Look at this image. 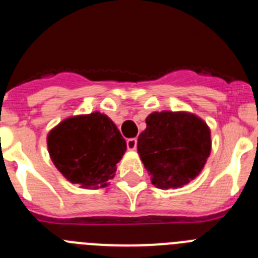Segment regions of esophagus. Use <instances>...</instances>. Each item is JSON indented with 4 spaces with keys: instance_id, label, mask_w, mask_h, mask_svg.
<instances>
[{
    "instance_id": "obj_1",
    "label": "esophagus",
    "mask_w": 258,
    "mask_h": 258,
    "mask_svg": "<svg viewBox=\"0 0 258 258\" xmlns=\"http://www.w3.org/2000/svg\"><path fill=\"white\" fill-rule=\"evenodd\" d=\"M126 147L127 150H131V151H134L137 149V140L136 138H129L126 141Z\"/></svg>"
}]
</instances>
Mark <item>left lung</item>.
<instances>
[{"mask_svg": "<svg viewBox=\"0 0 258 258\" xmlns=\"http://www.w3.org/2000/svg\"><path fill=\"white\" fill-rule=\"evenodd\" d=\"M137 150L159 188H178L197 178L211 154V131L190 112L161 111L146 118Z\"/></svg>", "mask_w": 258, "mask_h": 258, "instance_id": "1", "label": "left lung"}]
</instances>
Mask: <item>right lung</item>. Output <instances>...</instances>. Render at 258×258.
Returning <instances> with one entry per match:
<instances>
[{
	"instance_id": "1",
	"label": "right lung",
	"mask_w": 258,
	"mask_h": 258,
	"mask_svg": "<svg viewBox=\"0 0 258 258\" xmlns=\"http://www.w3.org/2000/svg\"><path fill=\"white\" fill-rule=\"evenodd\" d=\"M47 150L56 169L85 188L108 186L126 142L108 116L101 112L72 116L47 134Z\"/></svg>"
}]
</instances>
